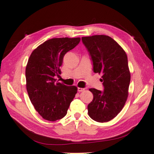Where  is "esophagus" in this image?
<instances>
[{"label": "esophagus", "mask_w": 154, "mask_h": 154, "mask_svg": "<svg viewBox=\"0 0 154 154\" xmlns=\"http://www.w3.org/2000/svg\"><path fill=\"white\" fill-rule=\"evenodd\" d=\"M78 91H79V92H82V91H85V88H78Z\"/></svg>", "instance_id": "obj_1"}]
</instances>
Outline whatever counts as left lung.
<instances>
[{
    "instance_id": "obj_1",
    "label": "left lung",
    "mask_w": 154,
    "mask_h": 154,
    "mask_svg": "<svg viewBox=\"0 0 154 154\" xmlns=\"http://www.w3.org/2000/svg\"><path fill=\"white\" fill-rule=\"evenodd\" d=\"M95 73L102 74L104 91L90 88L93 99L88 105V116L98 122H109L121 112L128 95L131 81L127 55L123 48L106 35L82 37Z\"/></svg>"
}]
</instances>
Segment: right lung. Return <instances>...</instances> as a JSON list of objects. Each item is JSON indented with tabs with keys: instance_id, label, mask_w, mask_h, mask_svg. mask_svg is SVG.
<instances>
[{
	"instance_id": "1",
	"label": "right lung",
	"mask_w": 154,
	"mask_h": 154,
	"mask_svg": "<svg viewBox=\"0 0 154 154\" xmlns=\"http://www.w3.org/2000/svg\"><path fill=\"white\" fill-rule=\"evenodd\" d=\"M80 41V38H54L32 51L26 67V89L35 109L42 118L56 121L67 114L77 93L75 86L56 82L67 52Z\"/></svg>"
}]
</instances>
